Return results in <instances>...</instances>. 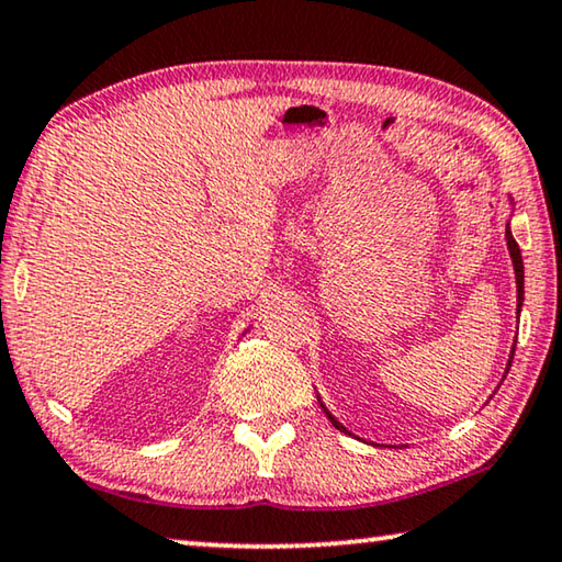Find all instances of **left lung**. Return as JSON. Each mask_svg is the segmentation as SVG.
<instances>
[{"instance_id": "obj_1", "label": "left lung", "mask_w": 562, "mask_h": 562, "mask_svg": "<svg viewBox=\"0 0 562 562\" xmlns=\"http://www.w3.org/2000/svg\"><path fill=\"white\" fill-rule=\"evenodd\" d=\"M505 238H507V251H510V258H513V269H515V283H517V316H520V308H522V296H525V273H522V256H520V246H517V240L513 238V231H510V223H507L505 228ZM513 353H515V347H513ZM513 353H510V361H507V369H510L513 364ZM318 404H322V409L326 412V417L331 419V425L339 429V431H349L347 427L341 425L339 419L334 417V414L324 407L322 396H316Z\"/></svg>"}]
</instances>
